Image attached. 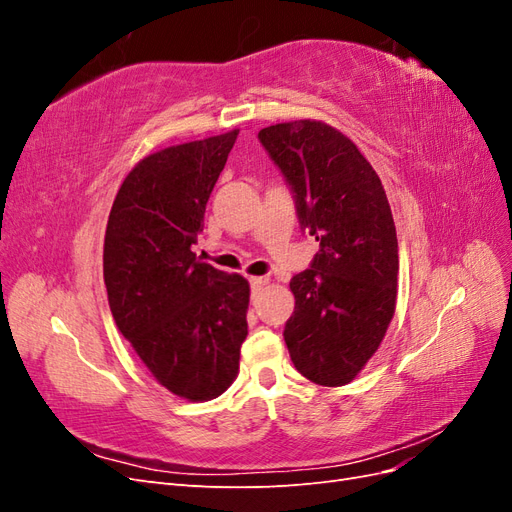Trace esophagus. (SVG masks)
<instances>
[{
  "instance_id": "esophagus-1",
  "label": "esophagus",
  "mask_w": 512,
  "mask_h": 512,
  "mask_svg": "<svg viewBox=\"0 0 512 512\" xmlns=\"http://www.w3.org/2000/svg\"><path fill=\"white\" fill-rule=\"evenodd\" d=\"M269 284L267 277H250V286H252V292L258 294L260 288H265Z\"/></svg>"
}]
</instances>
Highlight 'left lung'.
Instances as JSON below:
<instances>
[{"label":"left lung","mask_w":512,"mask_h":512,"mask_svg":"<svg viewBox=\"0 0 512 512\" xmlns=\"http://www.w3.org/2000/svg\"><path fill=\"white\" fill-rule=\"evenodd\" d=\"M258 138L290 185L301 228L320 243L312 267L290 280V359L307 380L344 386L374 356L395 314L399 254L389 200L363 153L329 123H275Z\"/></svg>","instance_id":"8db88e82"}]
</instances>
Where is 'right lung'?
Listing matches in <instances>:
<instances>
[{"label": "right lung", "mask_w": 512, "mask_h": 512, "mask_svg": "<svg viewBox=\"0 0 512 512\" xmlns=\"http://www.w3.org/2000/svg\"><path fill=\"white\" fill-rule=\"evenodd\" d=\"M239 130L160 149L123 179L104 235L113 318L164 389L220 397L239 374L250 284L192 252Z\"/></svg>", "instance_id": "add662e5"}]
</instances>
